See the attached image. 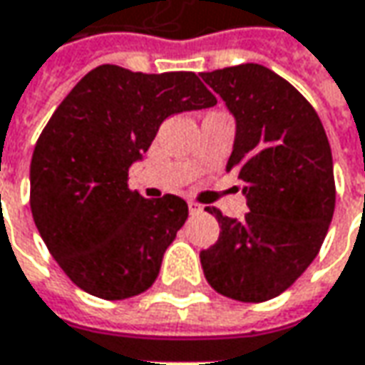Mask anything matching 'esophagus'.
I'll return each mask as SVG.
<instances>
[{
	"mask_svg": "<svg viewBox=\"0 0 365 365\" xmlns=\"http://www.w3.org/2000/svg\"><path fill=\"white\" fill-rule=\"evenodd\" d=\"M203 211V205L197 203V201H189V213L195 215V213H201Z\"/></svg>",
	"mask_w": 365,
	"mask_h": 365,
	"instance_id": "esophagus-1",
	"label": "esophagus"
}]
</instances>
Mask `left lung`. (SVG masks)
Returning a JSON list of instances; mask_svg holds the SVG:
<instances>
[{"instance_id":"8db88e82","label":"left lung","mask_w":365,"mask_h":365,"mask_svg":"<svg viewBox=\"0 0 365 365\" xmlns=\"http://www.w3.org/2000/svg\"><path fill=\"white\" fill-rule=\"evenodd\" d=\"M235 121L225 170L244 182L250 213L219 221V240L201 252L207 282L219 294L264 302L294 284L317 258L335 211L333 158L313 106L262 64L203 73Z\"/></svg>"}]
</instances>
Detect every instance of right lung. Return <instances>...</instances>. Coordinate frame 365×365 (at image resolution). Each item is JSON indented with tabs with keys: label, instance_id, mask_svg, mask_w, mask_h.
I'll list each match as a JSON object with an SVG mask.
<instances>
[{
	"label": "right lung",
	"instance_id": "obj_1",
	"mask_svg": "<svg viewBox=\"0 0 365 365\" xmlns=\"http://www.w3.org/2000/svg\"><path fill=\"white\" fill-rule=\"evenodd\" d=\"M215 103L195 73L101 64L56 107L32 154L30 209L52 258L78 288L123 301L154 284L189 207L176 195L144 199L128 187V170L168 115Z\"/></svg>",
	"mask_w": 365,
	"mask_h": 365
}]
</instances>
